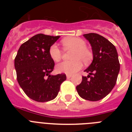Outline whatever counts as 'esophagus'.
<instances>
[{
  "instance_id": "obj_1",
  "label": "esophagus",
  "mask_w": 132,
  "mask_h": 132,
  "mask_svg": "<svg viewBox=\"0 0 132 132\" xmlns=\"http://www.w3.org/2000/svg\"><path fill=\"white\" fill-rule=\"evenodd\" d=\"M66 76H67V79H69V78H71L72 77L71 75H69V74H67L66 75Z\"/></svg>"
}]
</instances>
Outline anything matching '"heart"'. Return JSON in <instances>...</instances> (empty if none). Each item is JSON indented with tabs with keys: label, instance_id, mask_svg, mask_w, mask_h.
<instances>
[{
	"label": "heart",
	"instance_id": "obj_1",
	"mask_svg": "<svg viewBox=\"0 0 132 132\" xmlns=\"http://www.w3.org/2000/svg\"><path fill=\"white\" fill-rule=\"evenodd\" d=\"M62 44L65 49L73 50L71 58L73 60L65 61L56 65V70L59 73L73 74L82 68V62L88 63L91 60L93 55L86 47V42L81 38L70 37L62 40ZM49 53L53 60L57 61L61 58V51L57 44L50 46Z\"/></svg>",
	"mask_w": 132,
	"mask_h": 132
}]
</instances>
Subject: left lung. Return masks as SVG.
Returning <instances> with one entry per match:
<instances>
[{"label": "left lung", "mask_w": 132, "mask_h": 132, "mask_svg": "<svg viewBox=\"0 0 132 132\" xmlns=\"http://www.w3.org/2000/svg\"><path fill=\"white\" fill-rule=\"evenodd\" d=\"M93 50V60L85 70L87 77L76 87L79 96L90 101H100L107 96L116 83L120 71L117 50L110 42L95 33L84 34Z\"/></svg>", "instance_id": "obj_1"}]
</instances>
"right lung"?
Returning <instances> with one entry per match:
<instances>
[{
	"label": "right lung",
	"instance_id": "add662e5",
	"mask_svg": "<svg viewBox=\"0 0 132 132\" xmlns=\"http://www.w3.org/2000/svg\"><path fill=\"white\" fill-rule=\"evenodd\" d=\"M60 36L39 34L21 45L14 59L17 80L27 96L37 102L53 100L60 85L66 80L64 73L52 75L54 61L49 49Z\"/></svg>",
	"mask_w": 132,
	"mask_h": 132
}]
</instances>
